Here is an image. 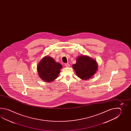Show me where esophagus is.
<instances>
[{"label":"esophagus","mask_w":131,"mask_h":131,"mask_svg":"<svg viewBox=\"0 0 131 131\" xmlns=\"http://www.w3.org/2000/svg\"><path fill=\"white\" fill-rule=\"evenodd\" d=\"M65 66L66 67H70V64L69 63H67V64H65Z\"/></svg>","instance_id":"1"}]
</instances>
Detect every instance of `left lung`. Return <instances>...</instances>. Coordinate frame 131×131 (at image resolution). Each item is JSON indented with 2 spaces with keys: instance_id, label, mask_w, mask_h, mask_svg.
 <instances>
[{
  "instance_id": "obj_1",
  "label": "left lung",
  "mask_w": 131,
  "mask_h": 131,
  "mask_svg": "<svg viewBox=\"0 0 131 131\" xmlns=\"http://www.w3.org/2000/svg\"><path fill=\"white\" fill-rule=\"evenodd\" d=\"M72 68L78 77L86 80L93 77L97 71V63L89 56L81 55L77 57L76 63L72 65Z\"/></svg>"
}]
</instances>
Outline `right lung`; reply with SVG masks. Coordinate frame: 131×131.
I'll return each instance as SVG.
<instances>
[{"mask_svg":"<svg viewBox=\"0 0 131 131\" xmlns=\"http://www.w3.org/2000/svg\"><path fill=\"white\" fill-rule=\"evenodd\" d=\"M62 66L51 57L46 56L37 65L39 77L45 82H51L58 78Z\"/></svg>","mask_w":131,"mask_h":131,"instance_id":"add662e5","label":"right lung"}]
</instances>
